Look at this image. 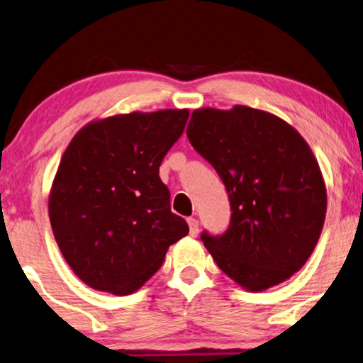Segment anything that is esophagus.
<instances>
[{
	"mask_svg": "<svg viewBox=\"0 0 363 363\" xmlns=\"http://www.w3.org/2000/svg\"><path fill=\"white\" fill-rule=\"evenodd\" d=\"M189 227H190V234L191 235L199 234V220H196V218H194V217L189 218Z\"/></svg>",
	"mask_w": 363,
	"mask_h": 363,
	"instance_id": "esophagus-1",
	"label": "esophagus"
}]
</instances>
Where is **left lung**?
Here are the masks:
<instances>
[{"label": "left lung", "instance_id": "obj_1", "mask_svg": "<svg viewBox=\"0 0 363 363\" xmlns=\"http://www.w3.org/2000/svg\"><path fill=\"white\" fill-rule=\"evenodd\" d=\"M186 136L229 195L227 230L200 235L217 266L249 291L301 269L326 213L323 177L301 134L269 113L235 106L195 111Z\"/></svg>", "mask_w": 363, "mask_h": 363}]
</instances>
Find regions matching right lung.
I'll list each match as a JSON object with an SVG mask.
<instances>
[{"label": "right lung", "mask_w": 363, "mask_h": 363, "mask_svg": "<svg viewBox=\"0 0 363 363\" xmlns=\"http://www.w3.org/2000/svg\"><path fill=\"white\" fill-rule=\"evenodd\" d=\"M186 121V109L113 116L80 129L65 150L48 216L67 264L91 288L134 293L189 234L160 178Z\"/></svg>", "instance_id": "add662e5"}]
</instances>
